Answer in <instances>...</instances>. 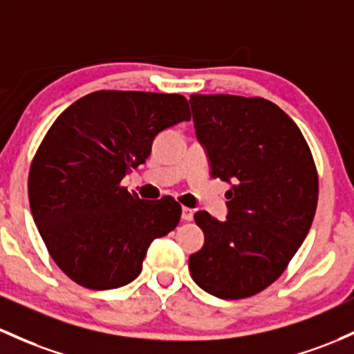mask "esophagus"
<instances>
[{"mask_svg":"<svg viewBox=\"0 0 354 354\" xmlns=\"http://www.w3.org/2000/svg\"><path fill=\"white\" fill-rule=\"evenodd\" d=\"M181 218H183L185 221H192L193 220V209L188 207H183V209H181Z\"/></svg>","mask_w":354,"mask_h":354,"instance_id":"1","label":"esophagus"}]
</instances>
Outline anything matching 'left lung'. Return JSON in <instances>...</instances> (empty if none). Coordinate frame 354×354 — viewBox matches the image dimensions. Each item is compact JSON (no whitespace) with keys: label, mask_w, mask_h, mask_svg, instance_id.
I'll use <instances>...</instances> for the list:
<instances>
[{"label":"left lung","mask_w":354,"mask_h":354,"mask_svg":"<svg viewBox=\"0 0 354 354\" xmlns=\"http://www.w3.org/2000/svg\"><path fill=\"white\" fill-rule=\"evenodd\" d=\"M212 176L228 181V216L196 212L205 243L188 260L212 296L245 299L277 281L304 242L319 195L316 162L297 124L270 100L189 95Z\"/></svg>","instance_id":"obj_1"}]
</instances>
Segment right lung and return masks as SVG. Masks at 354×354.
Wrapping results in <instances>:
<instances>
[{
	"mask_svg": "<svg viewBox=\"0 0 354 354\" xmlns=\"http://www.w3.org/2000/svg\"><path fill=\"white\" fill-rule=\"evenodd\" d=\"M189 119L180 94L97 91L46 131L30 165V208L50 257L73 282L94 290L129 284L151 242L180 223L173 196L141 200L120 183L161 131Z\"/></svg>",
	"mask_w": 354,
	"mask_h": 354,
	"instance_id": "right-lung-1",
	"label": "right lung"
}]
</instances>
